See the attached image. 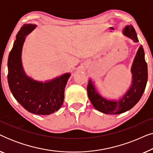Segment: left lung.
I'll list each match as a JSON object with an SVG mask.
<instances>
[{
	"mask_svg": "<svg viewBox=\"0 0 153 153\" xmlns=\"http://www.w3.org/2000/svg\"><path fill=\"white\" fill-rule=\"evenodd\" d=\"M123 34L132 39L134 42H139L137 33L131 25L125 26ZM131 73L132 76L130 86L119 100H109L102 97L96 89L95 81L90 79L87 92L94 107L106 114H120L131 109L139 101L145 91L148 81V65L142 45L139 47L134 58Z\"/></svg>",
	"mask_w": 153,
	"mask_h": 153,
	"instance_id": "obj_1",
	"label": "left lung"
}]
</instances>
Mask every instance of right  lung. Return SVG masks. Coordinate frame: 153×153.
<instances>
[{
    "mask_svg": "<svg viewBox=\"0 0 153 153\" xmlns=\"http://www.w3.org/2000/svg\"><path fill=\"white\" fill-rule=\"evenodd\" d=\"M36 24H24L16 36L8 57L7 81L10 91L16 101L28 112L49 115L61 107L70 72L45 81L28 76L22 64V54L26 36L36 28Z\"/></svg>",
    "mask_w": 153,
    "mask_h": 153,
    "instance_id": "right-lung-1",
    "label": "right lung"
}]
</instances>
